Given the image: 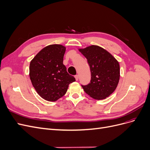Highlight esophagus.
I'll list each match as a JSON object with an SVG mask.
<instances>
[{"label":"esophagus","mask_w":150,"mask_h":150,"mask_svg":"<svg viewBox=\"0 0 150 150\" xmlns=\"http://www.w3.org/2000/svg\"><path fill=\"white\" fill-rule=\"evenodd\" d=\"M75 79H76V81H78V79H79V76L78 75H76L75 76Z\"/></svg>","instance_id":"obj_1"}]
</instances>
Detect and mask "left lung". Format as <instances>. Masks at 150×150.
I'll list each match as a JSON object with an SVG mask.
<instances>
[{"label": "left lung", "mask_w": 150, "mask_h": 150, "mask_svg": "<svg viewBox=\"0 0 150 150\" xmlns=\"http://www.w3.org/2000/svg\"><path fill=\"white\" fill-rule=\"evenodd\" d=\"M78 50L87 59L91 74V83L82 86L86 93L97 100L110 96L119 83V62L106 49L96 45Z\"/></svg>", "instance_id": "8db88e82"}]
</instances>
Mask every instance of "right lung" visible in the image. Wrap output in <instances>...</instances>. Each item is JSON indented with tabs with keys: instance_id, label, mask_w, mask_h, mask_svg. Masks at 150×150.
Here are the masks:
<instances>
[{
	"instance_id": "right-lung-1",
	"label": "right lung",
	"mask_w": 150,
	"mask_h": 150,
	"mask_svg": "<svg viewBox=\"0 0 150 150\" xmlns=\"http://www.w3.org/2000/svg\"><path fill=\"white\" fill-rule=\"evenodd\" d=\"M66 47L51 44L44 47L31 60L29 77L36 92L48 101H56L66 93L69 84L76 81L63 64Z\"/></svg>"
}]
</instances>
